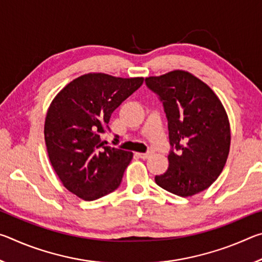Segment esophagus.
I'll return each instance as SVG.
<instances>
[{
	"label": "esophagus",
	"mask_w": 262,
	"mask_h": 262,
	"mask_svg": "<svg viewBox=\"0 0 262 262\" xmlns=\"http://www.w3.org/2000/svg\"><path fill=\"white\" fill-rule=\"evenodd\" d=\"M150 155H151L150 152H144V154H137V156L142 159H147L150 157Z\"/></svg>",
	"instance_id": "esophagus-1"
}]
</instances>
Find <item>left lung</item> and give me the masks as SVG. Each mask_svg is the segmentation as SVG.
Returning <instances> with one entry per match:
<instances>
[{
	"mask_svg": "<svg viewBox=\"0 0 262 262\" xmlns=\"http://www.w3.org/2000/svg\"><path fill=\"white\" fill-rule=\"evenodd\" d=\"M158 96L168 125V168L155 177L159 187L192 196L219 178L230 150V125L214 91L192 74L174 70L145 78Z\"/></svg>",
	"mask_w": 262,
	"mask_h": 262,
	"instance_id": "1",
	"label": "left lung"
}]
</instances>
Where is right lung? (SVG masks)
<instances>
[{
  "mask_svg": "<svg viewBox=\"0 0 262 262\" xmlns=\"http://www.w3.org/2000/svg\"><path fill=\"white\" fill-rule=\"evenodd\" d=\"M143 78L88 74L62 89L48 108L45 142L53 168L66 188L94 201L117 189L133 152L106 145L111 115ZM114 144L119 143L115 135Z\"/></svg>",
  "mask_w": 262,
  "mask_h": 262,
  "instance_id": "right-lung-1",
  "label": "right lung"
}]
</instances>
